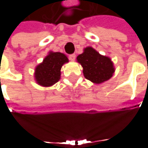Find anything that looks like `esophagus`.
Listing matches in <instances>:
<instances>
[{
	"instance_id": "34e87169",
	"label": "esophagus",
	"mask_w": 148,
	"mask_h": 148,
	"mask_svg": "<svg viewBox=\"0 0 148 148\" xmlns=\"http://www.w3.org/2000/svg\"><path fill=\"white\" fill-rule=\"evenodd\" d=\"M69 58H70V60H71V61L74 62V61H75V59H76V55H75V54H71V55L69 56Z\"/></svg>"
}]
</instances>
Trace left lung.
I'll list each match as a JSON object with an SVG mask.
<instances>
[{
  "label": "left lung",
  "mask_w": 148,
  "mask_h": 148,
  "mask_svg": "<svg viewBox=\"0 0 148 148\" xmlns=\"http://www.w3.org/2000/svg\"><path fill=\"white\" fill-rule=\"evenodd\" d=\"M83 67V75L95 84H101L113 77L115 68L110 58L99 53L92 47H86L77 58Z\"/></svg>",
  "instance_id": "obj_1"
}]
</instances>
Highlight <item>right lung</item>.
<instances>
[{"label":"right lung","instance_id":"1","mask_svg":"<svg viewBox=\"0 0 148 148\" xmlns=\"http://www.w3.org/2000/svg\"><path fill=\"white\" fill-rule=\"evenodd\" d=\"M69 60L64 53L50 51L43 62L35 67L34 79L39 86L49 87L61 78V68Z\"/></svg>","mask_w":148,"mask_h":148}]
</instances>
